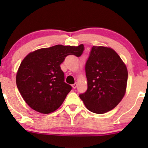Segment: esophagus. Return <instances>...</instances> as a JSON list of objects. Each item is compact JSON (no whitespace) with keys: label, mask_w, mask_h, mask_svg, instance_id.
<instances>
[{"label":"esophagus","mask_w":148,"mask_h":148,"mask_svg":"<svg viewBox=\"0 0 148 148\" xmlns=\"http://www.w3.org/2000/svg\"><path fill=\"white\" fill-rule=\"evenodd\" d=\"M77 86H78V83H75V84H74L72 85V88H74V89H75V88L77 87Z\"/></svg>","instance_id":"obj_1"}]
</instances>
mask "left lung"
Instances as JSON below:
<instances>
[{
    "label": "left lung",
    "instance_id": "1",
    "mask_svg": "<svg viewBox=\"0 0 148 148\" xmlns=\"http://www.w3.org/2000/svg\"><path fill=\"white\" fill-rule=\"evenodd\" d=\"M88 89L79 95L92 113L103 114L115 108L126 92V64L113 49L94 46L86 64Z\"/></svg>",
    "mask_w": 148,
    "mask_h": 148
}]
</instances>
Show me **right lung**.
Masks as SVG:
<instances>
[{
  "label": "right lung",
  "instance_id": "obj_1",
  "mask_svg": "<svg viewBox=\"0 0 148 148\" xmlns=\"http://www.w3.org/2000/svg\"><path fill=\"white\" fill-rule=\"evenodd\" d=\"M84 45H58L29 53L16 72V86L25 103L39 113L56 111L63 103L72 87L64 82L60 64L68 55L79 57Z\"/></svg>",
  "mask_w": 148,
  "mask_h": 148
}]
</instances>
